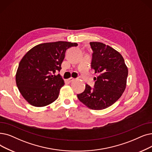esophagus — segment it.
Here are the masks:
<instances>
[{"instance_id":"1","label":"esophagus","mask_w":152,"mask_h":152,"mask_svg":"<svg viewBox=\"0 0 152 152\" xmlns=\"http://www.w3.org/2000/svg\"><path fill=\"white\" fill-rule=\"evenodd\" d=\"M75 80V79L74 77H70V78L68 79V81L69 82H71V81H73Z\"/></svg>"}]
</instances>
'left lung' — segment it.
<instances>
[{"instance_id": "obj_1", "label": "left lung", "mask_w": 152, "mask_h": 152, "mask_svg": "<svg viewBox=\"0 0 152 152\" xmlns=\"http://www.w3.org/2000/svg\"><path fill=\"white\" fill-rule=\"evenodd\" d=\"M92 50L91 68L98 76L94 88L86 84L78 99L88 107L102 110L115 103L126 87L128 69L122 56L108 45L100 42H90Z\"/></svg>"}]
</instances>
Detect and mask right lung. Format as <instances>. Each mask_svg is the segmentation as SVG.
<instances>
[{
    "label": "right lung",
    "mask_w": 152,
    "mask_h": 152,
    "mask_svg": "<svg viewBox=\"0 0 152 152\" xmlns=\"http://www.w3.org/2000/svg\"><path fill=\"white\" fill-rule=\"evenodd\" d=\"M76 43L59 41L38 45L22 58L16 73L18 89L25 99L35 107L54 102L64 84L60 75L67 49Z\"/></svg>",
    "instance_id": "right-lung-1"
}]
</instances>
